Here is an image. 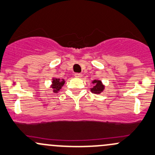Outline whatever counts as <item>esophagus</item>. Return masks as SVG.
Returning a JSON list of instances; mask_svg holds the SVG:
<instances>
[{
    "label": "esophagus",
    "mask_w": 155,
    "mask_h": 155,
    "mask_svg": "<svg viewBox=\"0 0 155 155\" xmlns=\"http://www.w3.org/2000/svg\"><path fill=\"white\" fill-rule=\"evenodd\" d=\"M74 76H75V77H76V78H81L82 76V75L81 74V73H75V74H74Z\"/></svg>",
    "instance_id": "1"
}]
</instances>
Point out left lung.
Listing matches in <instances>:
<instances>
[{
	"label": "left lung",
	"instance_id": "8db88e82",
	"mask_svg": "<svg viewBox=\"0 0 155 155\" xmlns=\"http://www.w3.org/2000/svg\"><path fill=\"white\" fill-rule=\"evenodd\" d=\"M92 84H94V86L91 87V91L94 94H99L105 90V85L102 84L101 80L94 79V81H92Z\"/></svg>",
	"mask_w": 155,
	"mask_h": 155
}]
</instances>
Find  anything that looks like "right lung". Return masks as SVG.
<instances>
[{"mask_svg":"<svg viewBox=\"0 0 155 155\" xmlns=\"http://www.w3.org/2000/svg\"><path fill=\"white\" fill-rule=\"evenodd\" d=\"M51 84H50V88H52L53 93L59 92L61 87L64 86L65 80L64 79H58V78H53Z\"/></svg>","mask_w":155,"mask_h":155,"instance_id":"obj_1","label":"right lung"}]
</instances>
